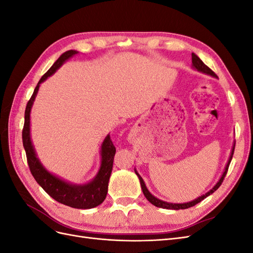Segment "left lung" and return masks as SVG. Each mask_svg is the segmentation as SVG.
I'll list each match as a JSON object with an SVG mask.
<instances>
[{"label": "left lung", "mask_w": 253, "mask_h": 253, "mask_svg": "<svg viewBox=\"0 0 253 253\" xmlns=\"http://www.w3.org/2000/svg\"><path fill=\"white\" fill-rule=\"evenodd\" d=\"M192 67L195 68L196 71L201 72V73H203V74L212 76V77H214V78H217V76L215 75V73H214L213 71H211L210 68H209L208 66H207L200 58H198V56L195 55V53H193V52H192ZM234 147H235V141H234V143H233V147H232V150H231V153H230V157H229V159H228V163H227V165H226V167H225V170H224L223 174H221L219 180L216 182V185L214 186L210 191H208V192L205 193L204 195H202V196H200V197H197V198H195V200L191 201V202H188V203L173 204V203H168V202L162 201V200H159V198L155 197L154 195L150 193V191L148 190L147 186H145V183H144L142 177H141V176L138 174V172H137L136 169H135V173H136L137 176H138L139 181H140V186H141V189H142V192H143L145 198H147V200H148L152 205H154L155 207H158V208L172 209V210L187 209V208H190V207L195 206V205L198 204V203H201L203 200H205V198H206L207 196H209L210 194H212V193L214 192V191H216V190L219 188V186L221 185V182H223V180H224V178H225V176H226V174H227L229 165H230V163H231V159H232V156H233V152H234Z\"/></svg>", "instance_id": "obj_1"}]
</instances>
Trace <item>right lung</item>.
Segmentation results:
<instances>
[{
    "label": "right lung",
    "instance_id": "add662e5",
    "mask_svg": "<svg viewBox=\"0 0 253 253\" xmlns=\"http://www.w3.org/2000/svg\"><path fill=\"white\" fill-rule=\"evenodd\" d=\"M77 50L73 49L63 52L49 70L42 76L40 81L38 82L34 94L26 105L25 122L22 132V139L26 152L30 172H32L36 181L43 188L45 192L58 203L70 206L72 208L90 209L103 203L106 194H108L109 180L113 169V160L115 153H116V148L114 147L110 135L105 137L101 144V164L97 175L89 182L83 183V185H77V183H72L64 179H61L55 174L45 169V167L37 156L32 138H30V112H32L33 104L38 90H39L40 84L50 77L52 74H55L58 68L63 65L65 61L77 55Z\"/></svg>",
    "mask_w": 253,
    "mask_h": 253
}]
</instances>
